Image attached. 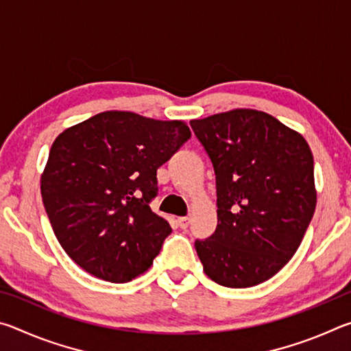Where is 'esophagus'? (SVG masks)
<instances>
[{"label": "esophagus", "mask_w": 351, "mask_h": 351, "mask_svg": "<svg viewBox=\"0 0 351 351\" xmlns=\"http://www.w3.org/2000/svg\"><path fill=\"white\" fill-rule=\"evenodd\" d=\"M189 224H190V218H187V217H181V218H178V226H180L181 229H186V228H189Z\"/></svg>", "instance_id": "esophagus-1"}]
</instances>
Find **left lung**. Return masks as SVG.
I'll use <instances>...</instances> for the list:
<instances>
[{
	"instance_id": "left-lung-1",
	"label": "left lung",
	"mask_w": 351,
	"mask_h": 351,
	"mask_svg": "<svg viewBox=\"0 0 351 351\" xmlns=\"http://www.w3.org/2000/svg\"><path fill=\"white\" fill-rule=\"evenodd\" d=\"M217 176L212 237L195 241L206 276L228 288L274 277L299 249L316 210L304 136L268 112L235 108L190 121Z\"/></svg>"
}]
</instances>
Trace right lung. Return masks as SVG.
Wrapping results in <instances>:
<instances>
[{
  "label": "right lung",
  "instance_id": "right-lung-1",
  "mask_svg": "<svg viewBox=\"0 0 351 351\" xmlns=\"http://www.w3.org/2000/svg\"><path fill=\"white\" fill-rule=\"evenodd\" d=\"M190 138L184 121L104 111L64 130L41 173L52 230L71 260L111 283L150 268L171 228L150 209L156 171Z\"/></svg>",
  "mask_w": 351,
  "mask_h": 351
}]
</instances>
